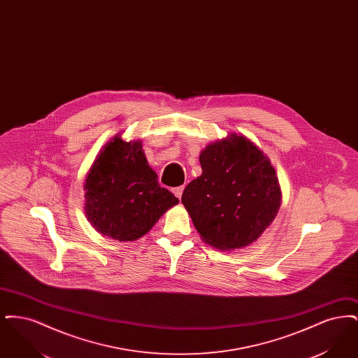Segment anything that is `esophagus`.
Listing matches in <instances>:
<instances>
[{"instance_id": "1", "label": "esophagus", "mask_w": 358, "mask_h": 358, "mask_svg": "<svg viewBox=\"0 0 358 358\" xmlns=\"http://www.w3.org/2000/svg\"><path fill=\"white\" fill-rule=\"evenodd\" d=\"M171 190H173V193H174V196H176V197L181 199V196H182V192H184V187H173Z\"/></svg>"}]
</instances>
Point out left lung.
<instances>
[{
    "label": "left lung",
    "mask_w": 358,
    "mask_h": 358,
    "mask_svg": "<svg viewBox=\"0 0 358 358\" xmlns=\"http://www.w3.org/2000/svg\"><path fill=\"white\" fill-rule=\"evenodd\" d=\"M200 164L201 176L181 197L197 232L219 250L250 245L273 222L282 200L268 157L234 133L208 145Z\"/></svg>",
    "instance_id": "obj_1"
}]
</instances>
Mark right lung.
I'll return each mask as SVG.
<instances>
[{"label": "right lung", "instance_id": "obj_1", "mask_svg": "<svg viewBox=\"0 0 358 358\" xmlns=\"http://www.w3.org/2000/svg\"><path fill=\"white\" fill-rule=\"evenodd\" d=\"M141 141L113 138L98 154L85 182L88 222L104 236L134 241L148 234L178 199L159 187Z\"/></svg>", "mask_w": 358, "mask_h": 358}]
</instances>
